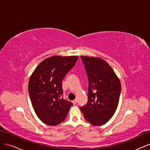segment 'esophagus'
Segmentation results:
<instances>
[{
  "instance_id": "34e87169",
  "label": "esophagus",
  "mask_w": 150,
  "mask_h": 150,
  "mask_svg": "<svg viewBox=\"0 0 150 150\" xmlns=\"http://www.w3.org/2000/svg\"><path fill=\"white\" fill-rule=\"evenodd\" d=\"M72 102V103H73L74 104H76L77 103V100H76V99H74V100H73Z\"/></svg>"
}]
</instances>
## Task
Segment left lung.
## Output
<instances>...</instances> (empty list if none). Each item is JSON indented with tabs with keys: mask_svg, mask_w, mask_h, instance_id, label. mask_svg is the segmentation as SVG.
Segmentation results:
<instances>
[{
	"mask_svg": "<svg viewBox=\"0 0 150 150\" xmlns=\"http://www.w3.org/2000/svg\"><path fill=\"white\" fill-rule=\"evenodd\" d=\"M81 58L89 81L88 101L81 110L86 120L92 125H103L114 115L118 105L120 81L103 59L83 56Z\"/></svg>",
	"mask_w": 150,
	"mask_h": 150,
	"instance_id": "8db88e82",
	"label": "left lung"
}]
</instances>
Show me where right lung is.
<instances>
[{"mask_svg": "<svg viewBox=\"0 0 150 150\" xmlns=\"http://www.w3.org/2000/svg\"><path fill=\"white\" fill-rule=\"evenodd\" d=\"M78 59L74 56L46 58L30 76L29 97L35 114L44 123L56 126L66 119L73 104L63 99L62 81Z\"/></svg>", "mask_w": 150, "mask_h": 150, "instance_id": "right-lung-1", "label": "right lung"}]
</instances>
